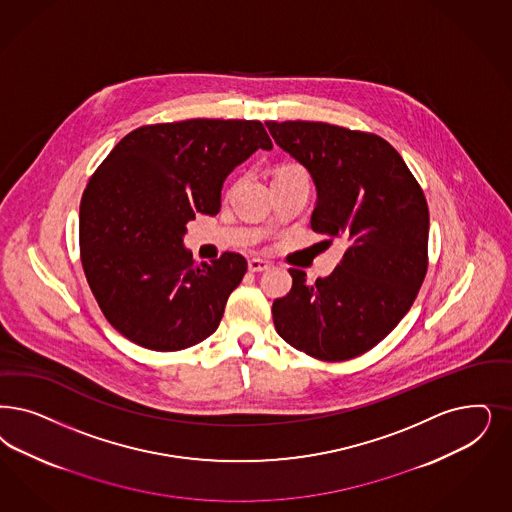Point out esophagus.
Wrapping results in <instances>:
<instances>
[{
    "instance_id": "obj_1",
    "label": "esophagus",
    "mask_w": 512,
    "mask_h": 512,
    "mask_svg": "<svg viewBox=\"0 0 512 512\" xmlns=\"http://www.w3.org/2000/svg\"><path fill=\"white\" fill-rule=\"evenodd\" d=\"M247 266H249L251 272H265V270L270 268V263H266L263 259H251V261L247 263Z\"/></svg>"
}]
</instances>
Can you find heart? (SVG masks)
<instances>
[{
    "label": "heart",
    "mask_w": 512,
    "mask_h": 512,
    "mask_svg": "<svg viewBox=\"0 0 512 512\" xmlns=\"http://www.w3.org/2000/svg\"><path fill=\"white\" fill-rule=\"evenodd\" d=\"M293 170H297V168H285L282 172H293ZM282 172H280V174H282Z\"/></svg>",
    "instance_id": "obj_1"
}]
</instances>
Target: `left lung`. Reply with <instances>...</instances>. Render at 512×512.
<instances>
[{
  "instance_id": "left-lung-1",
  "label": "left lung",
  "mask_w": 512,
  "mask_h": 512,
  "mask_svg": "<svg viewBox=\"0 0 512 512\" xmlns=\"http://www.w3.org/2000/svg\"><path fill=\"white\" fill-rule=\"evenodd\" d=\"M274 141L310 172L312 229L342 240V261L314 285L291 268L274 300L278 335L321 361L369 352L405 318L427 272L429 210L405 160L376 134L310 121L266 123Z\"/></svg>"
}]
</instances>
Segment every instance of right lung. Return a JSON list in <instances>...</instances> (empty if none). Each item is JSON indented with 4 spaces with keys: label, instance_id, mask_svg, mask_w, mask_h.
<instances>
[{
    "label": "right lung",
    "instance_id": "obj_1",
    "mask_svg": "<svg viewBox=\"0 0 512 512\" xmlns=\"http://www.w3.org/2000/svg\"><path fill=\"white\" fill-rule=\"evenodd\" d=\"M272 149L261 121L147 124L119 141L89 179L79 210L81 263L107 321L155 352L212 335L247 261H193L183 247L196 213L215 215L230 172Z\"/></svg>",
    "mask_w": 512,
    "mask_h": 512
}]
</instances>
